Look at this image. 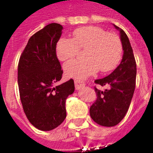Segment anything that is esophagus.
Returning <instances> with one entry per match:
<instances>
[{
    "mask_svg": "<svg viewBox=\"0 0 153 153\" xmlns=\"http://www.w3.org/2000/svg\"><path fill=\"white\" fill-rule=\"evenodd\" d=\"M75 89L76 90L81 89V88H82L85 85V84L84 82H82V81L79 80V79H77V78H75Z\"/></svg>",
    "mask_w": 153,
    "mask_h": 153,
    "instance_id": "esophagus-1",
    "label": "esophagus"
}]
</instances>
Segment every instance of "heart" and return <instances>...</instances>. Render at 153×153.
<instances>
[{
	"label": "heart",
	"instance_id": "obj_1",
	"mask_svg": "<svg viewBox=\"0 0 153 153\" xmlns=\"http://www.w3.org/2000/svg\"><path fill=\"white\" fill-rule=\"evenodd\" d=\"M79 49H85V59L66 62L64 71L67 76L83 78L99 69L102 72H108L116 67L123 54V44L119 37L108 34L96 26L76 29L71 39L60 38L55 48L57 58L61 62H66L74 58Z\"/></svg>",
	"mask_w": 153,
	"mask_h": 153
}]
</instances>
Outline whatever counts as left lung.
<instances>
[{
  "label": "left lung",
  "mask_w": 153,
  "mask_h": 153,
  "mask_svg": "<svg viewBox=\"0 0 153 153\" xmlns=\"http://www.w3.org/2000/svg\"><path fill=\"white\" fill-rule=\"evenodd\" d=\"M115 27L120 31L123 59L109 75L95 81V84L108 85V88L102 91L95 87L97 100L90 108L91 119L97 124L105 127L119 124L127 113L135 91L136 79V62L129 40L123 29L115 25Z\"/></svg>",
  "instance_id": "left-lung-1"
}]
</instances>
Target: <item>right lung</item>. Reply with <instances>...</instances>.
I'll return each mask as SVG.
<instances>
[{"instance_id": "obj_1", "label": "right lung", "mask_w": 153, "mask_h": 153, "mask_svg": "<svg viewBox=\"0 0 153 153\" xmlns=\"http://www.w3.org/2000/svg\"><path fill=\"white\" fill-rule=\"evenodd\" d=\"M63 27L51 23L30 37L18 62V83L24 111L42 131L60 126L66 118L65 101L75 91L74 80L55 86L63 70L55 51Z\"/></svg>"}]
</instances>
